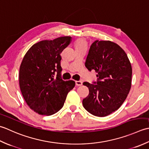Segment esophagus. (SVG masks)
Wrapping results in <instances>:
<instances>
[{"label":"esophagus","instance_id":"obj_1","mask_svg":"<svg viewBox=\"0 0 149 149\" xmlns=\"http://www.w3.org/2000/svg\"><path fill=\"white\" fill-rule=\"evenodd\" d=\"M75 84H76V86H81V85H82V81H80V80L76 81H75Z\"/></svg>","mask_w":149,"mask_h":149}]
</instances>
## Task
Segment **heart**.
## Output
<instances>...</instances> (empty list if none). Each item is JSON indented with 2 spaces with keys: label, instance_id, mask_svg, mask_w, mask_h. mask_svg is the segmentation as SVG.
<instances>
[{
  "label": "heart",
  "instance_id": "obj_1",
  "mask_svg": "<svg viewBox=\"0 0 149 149\" xmlns=\"http://www.w3.org/2000/svg\"><path fill=\"white\" fill-rule=\"evenodd\" d=\"M74 45L76 49H78V48H86L87 46L86 42L83 40V39H78L75 42Z\"/></svg>",
  "mask_w": 149,
  "mask_h": 149
}]
</instances>
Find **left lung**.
<instances>
[{
  "label": "left lung",
  "mask_w": 149,
  "mask_h": 149,
  "mask_svg": "<svg viewBox=\"0 0 149 149\" xmlns=\"http://www.w3.org/2000/svg\"><path fill=\"white\" fill-rule=\"evenodd\" d=\"M85 65L98 72L96 81L83 83L89 90L82 102L86 110L98 117L118 110L131 87L132 67L125 51L113 42L96 40L91 45Z\"/></svg>",
  "instance_id": "obj_1"
}]
</instances>
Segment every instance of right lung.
<instances>
[{
    "mask_svg": "<svg viewBox=\"0 0 149 149\" xmlns=\"http://www.w3.org/2000/svg\"><path fill=\"white\" fill-rule=\"evenodd\" d=\"M71 41V36L42 40L28 51L21 63L19 85L27 104L41 115H52L62 108L72 80L61 77L60 54Z\"/></svg>",
    "mask_w": 149,
    "mask_h": 149,
    "instance_id": "right-lung-1",
    "label": "right lung"
}]
</instances>
